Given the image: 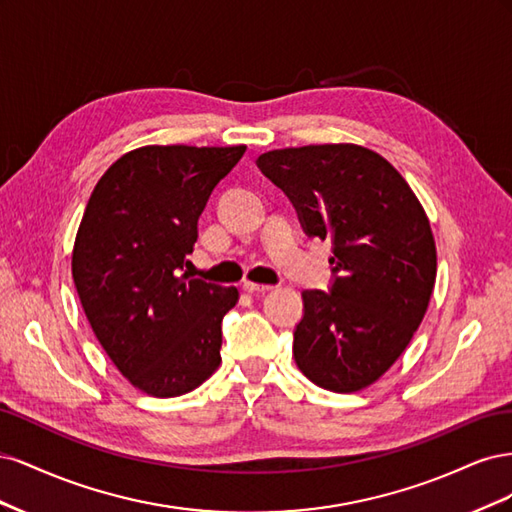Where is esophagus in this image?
Wrapping results in <instances>:
<instances>
[{
    "label": "esophagus",
    "mask_w": 512,
    "mask_h": 512,
    "mask_svg": "<svg viewBox=\"0 0 512 512\" xmlns=\"http://www.w3.org/2000/svg\"><path fill=\"white\" fill-rule=\"evenodd\" d=\"M241 288H243L245 292H250V294H265V292L273 290V286H269V284H256V282H250V280H245V282L241 284Z\"/></svg>",
    "instance_id": "obj_1"
}]
</instances>
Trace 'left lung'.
<instances>
[{
  "instance_id": "left-lung-1",
  "label": "left lung",
  "mask_w": 512,
  "mask_h": 512,
  "mask_svg": "<svg viewBox=\"0 0 512 512\" xmlns=\"http://www.w3.org/2000/svg\"><path fill=\"white\" fill-rule=\"evenodd\" d=\"M307 237L331 239L335 280L303 290L292 354L320 389L374 384L408 348L436 284L427 213L391 162L361 145L273 149L256 160Z\"/></svg>"
}]
</instances>
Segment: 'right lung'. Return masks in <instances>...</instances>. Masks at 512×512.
<instances>
[{
  "mask_svg": "<svg viewBox=\"0 0 512 512\" xmlns=\"http://www.w3.org/2000/svg\"><path fill=\"white\" fill-rule=\"evenodd\" d=\"M243 153L245 145L138 147L89 196L72 250L74 286L108 359L147 395L190 393L222 361V318L239 290L181 271L213 188Z\"/></svg>",
  "mask_w": 512,
  "mask_h": 512,
  "instance_id": "obj_1",
  "label": "right lung"
}]
</instances>
